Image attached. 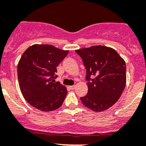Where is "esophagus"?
<instances>
[{"label": "esophagus", "mask_w": 146, "mask_h": 146, "mask_svg": "<svg viewBox=\"0 0 146 146\" xmlns=\"http://www.w3.org/2000/svg\"><path fill=\"white\" fill-rule=\"evenodd\" d=\"M70 89H71V90H74L75 88H76V86H70Z\"/></svg>", "instance_id": "34e87169"}]
</instances>
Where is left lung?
I'll list each match as a JSON object with an SVG mask.
<instances>
[{
  "mask_svg": "<svg viewBox=\"0 0 146 146\" xmlns=\"http://www.w3.org/2000/svg\"><path fill=\"white\" fill-rule=\"evenodd\" d=\"M86 69L88 94L80 98L86 107L96 112L113 106L126 84L125 60L114 49L93 46L76 50Z\"/></svg>",
  "mask_w": 146,
  "mask_h": 146,
  "instance_id": "1",
  "label": "left lung"
}]
</instances>
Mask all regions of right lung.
Returning a JSON list of instances; mask_svg holds the SVG:
<instances>
[{"instance_id": "obj_1", "label": "right lung", "mask_w": 146, "mask_h": 146, "mask_svg": "<svg viewBox=\"0 0 146 146\" xmlns=\"http://www.w3.org/2000/svg\"><path fill=\"white\" fill-rule=\"evenodd\" d=\"M68 50L52 45L35 44L25 50L18 64V78L24 98L41 111L59 108L67 95V89L59 82L56 67Z\"/></svg>"}]
</instances>
